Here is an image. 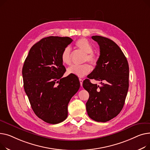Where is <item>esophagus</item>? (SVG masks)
Masks as SVG:
<instances>
[{"instance_id":"1","label":"esophagus","mask_w":150,"mask_h":150,"mask_svg":"<svg viewBox=\"0 0 150 150\" xmlns=\"http://www.w3.org/2000/svg\"><path fill=\"white\" fill-rule=\"evenodd\" d=\"M79 81H80V83H81V86H82V83H83V80L82 79H79Z\"/></svg>"}]
</instances>
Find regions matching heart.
Here are the masks:
<instances>
[{
	"label": "heart",
	"instance_id": "1",
	"mask_svg": "<svg viewBox=\"0 0 150 150\" xmlns=\"http://www.w3.org/2000/svg\"><path fill=\"white\" fill-rule=\"evenodd\" d=\"M76 47L85 53L84 62L88 61L92 65H96L97 64L96 56L92 52L93 47L90 42L85 38L79 39L76 42ZM61 60L62 63L67 65H69L71 64V48L69 47H65L60 56ZM91 71V67L87 64L81 65H72L67 69V73L68 74H73L77 77H82L90 73Z\"/></svg>",
	"mask_w": 150,
	"mask_h": 150
}]
</instances>
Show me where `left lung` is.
<instances>
[{"label": "left lung", "instance_id": "obj_1", "mask_svg": "<svg viewBox=\"0 0 150 150\" xmlns=\"http://www.w3.org/2000/svg\"><path fill=\"white\" fill-rule=\"evenodd\" d=\"M91 38L99 44L100 56L88 78L101 82V86L88 79L83 81V87L90 94L86 109L93 120L106 122L117 116L124 107L129 86V66L115 42L100 36Z\"/></svg>", "mask_w": 150, "mask_h": 150}]
</instances>
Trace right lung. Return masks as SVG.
Listing matches in <instances>:
<instances>
[{"label":"right lung","instance_id":"right-lung-1","mask_svg":"<svg viewBox=\"0 0 150 150\" xmlns=\"http://www.w3.org/2000/svg\"><path fill=\"white\" fill-rule=\"evenodd\" d=\"M72 41L68 37L42 39L31 48L23 66L24 90L31 108L48 124L67 119L68 103L80 88L77 77H62L66 69L60 56Z\"/></svg>","mask_w":150,"mask_h":150}]
</instances>
